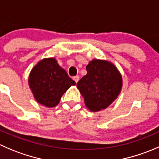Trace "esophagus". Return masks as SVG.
<instances>
[{"instance_id":"esophagus-1","label":"esophagus","mask_w":159,"mask_h":159,"mask_svg":"<svg viewBox=\"0 0 159 159\" xmlns=\"http://www.w3.org/2000/svg\"><path fill=\"white\" fill-rule=\"evenodd\" d=\"M73 80L75 81V82L77 83V82H78V80H79V76H78V75H76V76L74 77Z\"/></svg>"}]
</instances>
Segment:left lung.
I'll use <instances>...</instances> for the list:
<instances>
[{"label": "left lung", "instance_id": "8db88e82", "mask_svg": "<svg viewBox=\"0 0 159 159\" xmlns=\"http://www.w3.org/2000/svg\"><path fill=\"white\" fill-rule=\"evenodd\" d=\"M86 70L87 75L78 81L77 87L90 110L105 109L121 91V75L112 64L96 59L89 62Z\"/></svg>", "mask_w": 159, "mask_h": 159}]
</instances>
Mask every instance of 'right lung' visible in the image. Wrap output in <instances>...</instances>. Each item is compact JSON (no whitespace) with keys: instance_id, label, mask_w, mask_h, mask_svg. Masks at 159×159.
Instances as JSON below:
<instances>
[{"instance_id":"obj_1","label":"right lung","mask_w":159,"mask_h":159,"mask_svg":"<svg viewBox=\"0 0 159 159\" xmlns=\"http://www.w3.org/2000/svg\"><path fill=\"white\" fill-rule=\"evenodd\" d=\"M28 82L37 102L50 108L58 105L64 93L75 84L54 58L41 61L32 69Z\"/></svg>"}]
</instances>
